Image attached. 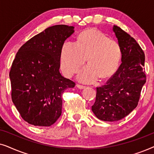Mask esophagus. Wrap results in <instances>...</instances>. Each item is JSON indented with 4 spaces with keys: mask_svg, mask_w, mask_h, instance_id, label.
I'll return each instance as SVG.
<instances>
[{
    "mask_svg": "<svg viewBox=\"0 0 154 154\" xmlns=\"http://www.w3.org/2000/svg\"><path fill=\"white\" fill-rule=\"evenodd\" d=\"M76 87H77L78 88H79V89H81V90H82V89H84V88H85V86H84V85H79V84H77V85H76Z\"/></svg>",
    "mask_w": 154,
    "mask_h": 154,
    "instance_id": "esophagus-1",
    "label": "esophagus"
}]
</instances>
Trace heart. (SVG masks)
I'll use <instances>...</instances> for the list:
<instances>
[{
	"mask_svg": "<svg viewBox=\"0 0 154 154\" xmlns=\"http://www.w3.org/2000/svg\"><path fill=\"white\" fill-rule=\"evenodd\" d=\"M121 57L119 43L96 30L87 29L78 36L76 43L65 42L60 54L61 69L71 77L85 64L77 79L83 83H92L98 78L106 79L112 76L119 67Z\"/></svg>",
	"mask_w": 154,
	"mask_h": 154,
	"instance_id": "1",
	"label": "heart"
}]
</instances>
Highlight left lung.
I'll return each mask as SVG.
<instances>
[{"label":"left lung","mask_w":154,"mask_h":154,"mask_svg":"<svg viewBox=\"0 0 154 154\" xmlns=\"http://www.w3.org/2000/svg\"><path fill=\"white\" fill-rule=\"evenodd\" d=\"M113 31L121 48L122 63L106 85L97 88L92 106L97 118L110 122L123 119L136 108L146 83L145 55L140 45L120 27L114 25Z\"/></svg>","instance_id":"obj_1"}]
</instances>
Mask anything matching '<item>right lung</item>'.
<instances>
[{
	"label": "right lung",
	"mask_w": 154,
	"mask_h": 154,
	"mask_svg": "<svg viewBox=\"0 0 154 154\" xmlns=\"http://www.w3.org/2000/svg\"><path fill=\"white\" fill-rule=\"evenodd\" d=\"M74 33L65 24L50 26L18 50L10 72L12 100L31 125L49 127L62 114V95L75 83L60 72L62 47Z\"/></svg>",
	"instance_id": "right-lung-1"
}]
</instances>
